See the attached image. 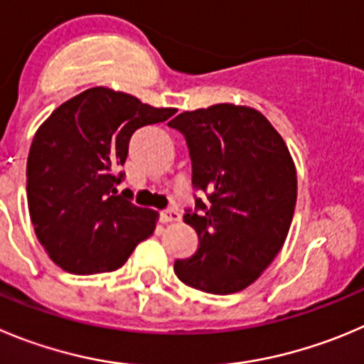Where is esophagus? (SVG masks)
<instances>
[{
  "label": "esophagus",
  "mask_w": 364,
  "mask_h": 364,
  "mask_svg": "<svg viewBox=\"0 0 364 364\" xmlns=\"http://www.w3.org/2000/svg\"><path fill=\"white\" fill-rule=\"evenodd\" d=\"M181 219V213L178 212V210L171 208V210H165V212L159 213V220H161L163 224L166 223H176V220Z\"/></svg>",
  "instance_id": "obj_1"
}]
</instances>
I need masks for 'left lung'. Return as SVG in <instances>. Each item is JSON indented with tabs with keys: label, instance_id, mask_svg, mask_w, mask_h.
I'll list each match as a JSON object with an SVG mask.
<instances>
[{
	"label": "left lung",
	"instance_id": "1",
	"mask_svg": "<svg viewBox=\"0 0 364 364\" xmlns=\"http://www.w3.org/2000/svg\"><path fill=\"white\" fill-rule=\"evenodd\" d=\"M183 132L192 185L208 192L185 213L199 237L188 259L176 260L183 284L212 294L246 289L284 246L296 206V166L280 132L250 105L215 104L168 122Z\"/></svg>",
	"mask_w": 364,
	"mask_h": 364
}]
</instances>
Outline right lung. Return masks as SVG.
Masks as SVG:
<instances>
[{
  "label": "right lung",
  "instance_id": "obj_1",
  "mask_svg": "<svg viewBox=\"0 0 364 364\" xmlns=\"http://www.w3.org/2000/svg\"><path fill=\"white\" fill-rule=\"evenodd\" d=\"M132 95L97 86L60 104L36 131L26 161V198L37 240L73 274L111 273L154 233L159 213L117 196L136 129L171 118Z\"/></svg>",
  "mask_w": 364,
  "mask_h": 364
}]
</instances>
